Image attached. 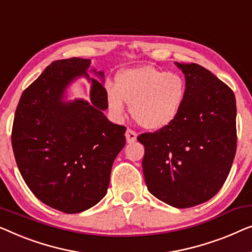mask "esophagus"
Wrapping results in <instances>:
<instances>
[{
  "label": "esophagus",
  "instance_id": "esophagus-1",
  "mask_svg": "<svg viewBox=\"0 0 252 252\" xmlns=\"http://www.w3.org/2000/svg\"><path fill=\"white\" fill-rule=\"evenodd\" d=\"M126 139L127 144L134 143V141H136V139H137V133L134 132L133 130L127 129L126 132Z\"/></svg>",
  "mask_w": 252,
  "mask_h": 252
}]
</instances>
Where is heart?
Masks as SVG:
<instances>
[{
  "label": "heart",
  "mask_w": 252,
  "mask_h": 252,
  "mask_svg": "<svg viewBox=\"0 0 252 252\" xmlns=\"http://www.w3.org/2000/svg\"><path fill=\"white\" fill-rule=\"evenodd\" d=\"M104 94L109 114L116 121L125 118L127 104L138 125L157 131L171 125L179 115L187 87L178 73L138 65L119 72L114 86L106 84Z\"/></svg>",
  "instance_id": "1"
}]
</instances>
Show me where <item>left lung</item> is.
<instances>
[{
  "instance_id": "left-lung-1",
  "label": "left lung",
  "mask_w": 252,
  "mask_h": 252,
  "mask_svg": "<svg viewBox=\"0 0 252 252\" xmlns=\"http://www.w3.org/2000/svg\"><path fill=\"white\" fill-rule=\"evenodd\" d=\"M186 99L171 125L138 136L145 146L143 171L151 194L175 208L214 197L232 168L236 151L234 92L197 63H177Z\"/></svg>"
}]
</instances>
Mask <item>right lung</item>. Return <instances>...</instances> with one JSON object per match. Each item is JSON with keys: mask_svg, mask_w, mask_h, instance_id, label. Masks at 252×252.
Returning <instances> with one entry per match:
<instances>
[{"mask_svg": "<svg viewBox=\"0 0 252 252\" xmlns=\"http://www.w3.org/2000/svg\"><path fill=\"white\" fill-rule=\"evenodd\" d=\"M82 77L91 99H70L72 83ZM104 82L90 59L57 60L23 92L16 109L11 140L21 177L38 200L66 214L88 210L106 195L113 162L126 145V126L104 114Z\"/></svg>", "mask_w": 252, "mask_h": 252, "instance_id": "obj_1", "label": "right lung"}]
</instances>
